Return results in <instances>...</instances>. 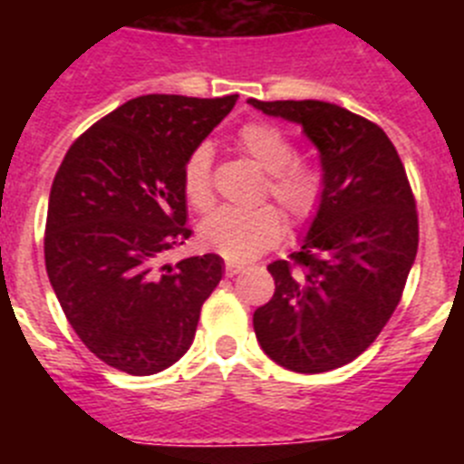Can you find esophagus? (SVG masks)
Instances as JSON below:
<instances>
[{
	"label": "esophagus",
	"instance_id": "34e87169",
	"mask_svg": "<svg viewBox=\"0 0 464 464\" xmlns=\"http://www.w3.org/2000/svg\"><path fill=\"white\" fill-rule=\"evenodd\" d=\"M239 272H244V265H237V262H227V265H225V274H227V276H237Z\"/></svg>",
	"mask_w": 464,
	"mask_h": 464
}]
</instances>
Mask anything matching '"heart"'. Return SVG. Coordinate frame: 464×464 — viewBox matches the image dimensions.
<instances>
[{
  "label": "heart",
  "instance_id": "b5f03b06",
  "mask_svg": "<svg viewBox=\"0 0 464 464\" xmlns=\"http://www.w3.org/2000/svg\"><path fill=\"white\" fill-rule=\"evenodd\" d=\"M237 143L260 169L267 171L265 192L295 223L314 218L323 202V171L311 162L295 160L290 139L267 122H251L241 127ZM183 195L195 208H207L213 202L211 150L197 146L188 155L181 174ZM283 235V218L274 207L235 208L220 207L199 225V239L207 248L232 262H246L272 248Z\"/></svg>",
  "mask_w": 464,
  "mask_h": 464
}]
</instances>
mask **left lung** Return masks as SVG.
Here are the masks:
<instances>
[{
  "mask_svg": "<svg viewBox=\"0 0 464 464\" xmlns=\"http://www.w3.org/2000/svg\"><path fill=\"white\" fill-rule=\"evenodd\" d=\"M318 149L323 202L299 251L269 265L276 290L253 314L262 351L299 374L358 358L400 304L418 251L407 171L379 125L321 100H248Z\"/></svg>",
  "mask_w": 464,
  "mask_h": 464,
  "instance_id": "obj_1",
  "label": "left lung"
}]
</instances>
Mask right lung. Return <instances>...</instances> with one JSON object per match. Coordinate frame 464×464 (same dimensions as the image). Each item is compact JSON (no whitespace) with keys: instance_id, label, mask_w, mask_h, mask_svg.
Listing matches in <instances>:
<instances>
[{"instance_id":"right-lung-1","label":"right lung","mask_w":464,"mask_h":464,"mask_svg":"<svg viewBox=\"0 0 464 464\" xmlns=\"http://www.w3.org/2000/svg\"><path fill=\"white\" fill-rule=\"evenodd\" d=\"M237 104L143 94L81 134L51 188L46 272L81 342L132 376L186 355L199 311L225 272L216 253L162 265L192 229L183 195L188 155Z\"/></svg>"}]
</instances>
